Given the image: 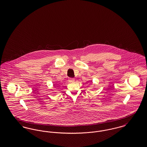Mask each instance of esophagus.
Returning <instances> with one entry per match:
<instances>
[{
    "label": "esophagus",
    "mask_w": 147,
    "mask_h": 147,
    "mask_svg": "<svg viewBox=\"0 0 147 147\" xmlns=\"http://www.w3.org/2000/svg\"><path fill=\"white\" fill-rule=\"evenodd\" d=\"M68 80H69V82H74L75 79H74V78H69V79H68Z\"/></svg>",
    "instance_id": "obj_1"
}]
</instances>
